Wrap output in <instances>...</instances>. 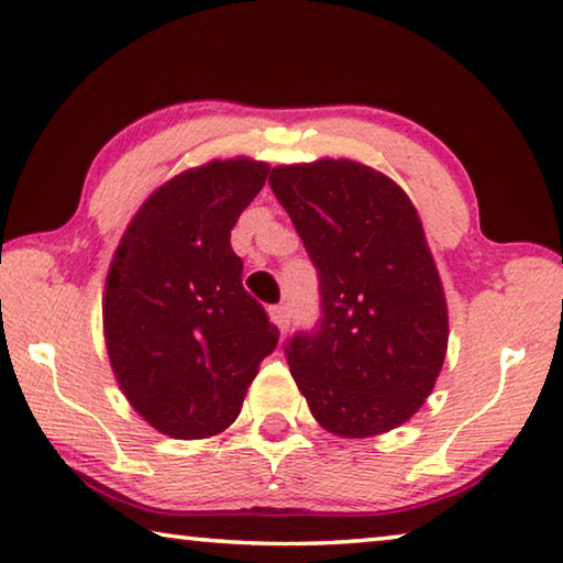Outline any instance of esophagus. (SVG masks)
I'll list each match as a JSON object with an SVG mask.
<instances>
[{"label": "esophagus", "mask_w": 563, "mask_h": 563, "mask_svg": "<svg viewBox=\"0 0 563 563\" xmlns=\"http://www.w3.org/2000/svg\"><path fill=\"white\" fill-rule=\"evenodd\" d=\"M269 319H272V324L276 329L284 331V329H287V324H289V309L284 307V303H276V307L269 309Z\"/></svg>", "instance_id": "obj_1"}]
</instances>
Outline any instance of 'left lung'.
<instances>
[{
    "instance_id": "8db88e82",
    "label": "left lung",
    "mask_w": 563,
    "mask_h": 563,
    "mask_svg": "<svg viewBox=\"0 0 563 563\" xmlns=\"http://www.w3.org/2000/svg\"><path fill=\"white\" fill-rule=\"evenodd\" d=\"M272 191L319 272L321 319L287 362L314 419L342 439L386 434L421 409L446 358L449 311L417 207L352 159L287 164Z\"/></svg>"
}]
</instances>
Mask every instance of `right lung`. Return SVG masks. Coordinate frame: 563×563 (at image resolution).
I'll use <instances>...</instances> for the list:
<instances>
[{"instance_id":"1","label":"right lung","mask_w":563,"mask_h":563,"mask_svg":"<svg viewBox=\"0 0 563 563\" xmlns=\"http://www.w3.org/2000/svg\"><path fill=\"white\" fill-rule=\"evenodd\" d=\"M269 164L211 159L164 181L129 221L101 317L119 389L172 439H209L242 411L279 331L242 287L229 236Z\"/></svg>"}]
</instances>
